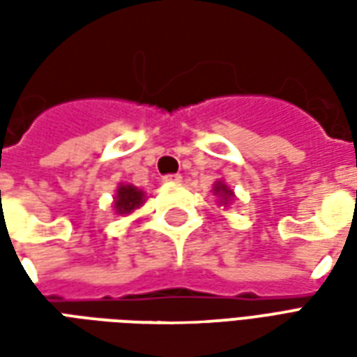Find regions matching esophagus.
I'll use <instances>...</instances> for the list:
<instances>
[{
  "mask_svg": "<svg viewBox=\"0 0 357 357\" xmlns=\"http://www.w3.org/2000/svg\"><path fill=\"white\" fill-rule=\"evenodd\" d=\"M164 183H179L181 181V176L179 174H170V176H164Z\"/></svg>",
  "mask_w": 357,
  "mask_h": 357,
  "instance_id": "esophagus-1",
  "label": "esophagus"
}]
</instances>
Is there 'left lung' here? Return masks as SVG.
Returning <instances> with one entry per match:
<instances>
[{
    "mask_svg": "<svg viewBox=\"0 0 357 357\" xmlns=\"http://www.w3.org/2000/svg\"><path fill=\"white\" fill-rule=\"evenodd\" d=\"M212 193H214V197L218 199V204L220 206H229L233 201H235V193H233V189L225 181H222V179H218L216 183H214V187H212Z\"/></svg>",
    "mask_w": 357,
    "mask_h": 357,
    "instance_id": "obj_1",
    "label": "left lung"
}]
</instances>
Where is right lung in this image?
<instances>
[{"instance_id": "right-lung-1", "label": "right lung", "mask_w": 357, "mask_h": 357, "mask_svg": "<svg viewBox=\"0 0 357 357\" xmlns=\"http://www.w3.org/2000/svg\"><path fill=\"white\" fill-rule=\"evenodd\" d=\"M145 201H147V195L145 191H141L139 187L132 183H120L112 197V210L118 216H126V214H132L133 210L141 208Z\"/></svg>"}]
</instances>
